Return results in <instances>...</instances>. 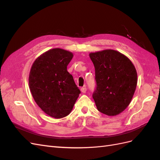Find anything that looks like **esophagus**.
<instances>
[{
    "label": "esophagus",
    "mask_w": 160,
    "mask_h": 160,
    "mask_svg": "<svg viewBox=\"0 0 160 160\" xmlns=\"http://www.w3.org/2000/svg\"><path fill=\"white\" fill-rule=\"evenodd\" d=\"M81 91L82 93H86V91H87V88H85V87H84V88H82L81 89Z\"/></svg>",
    "instance_id": "34e87169"
}]
</instances>
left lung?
<instances>
[{
  "label": "left lung",
  "instance_id": "1",
  "mask_svg": "<svg viewBox=\"0 0 160 160\" xmlns=\"http://www.w3.org/2000/svg\"><path fill=\"white\" fill-rule=\"evenodd\" d=\"M89 57L95 70L93 98L97 108L109 116L119 115L128 107L136 89L135 66L128 57L113 49L90 52Z\"/></svg>",
  "mask_w": 160,
  "mask_h": 160
}]
</instances>
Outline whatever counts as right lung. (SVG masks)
Returning a JSON list of instances; mask_svg holds the SVG:
<instances>
[{
    "instance_id": "obj_1",
    "label": "right lung",
    "mask_w": 160,
    "mask_h": 160,
    "mask_svg": "<svg viewBox=\"0 0 160 160\" xmlns=\"http://www.w3.org/2000/svg\"><path fill=\"white\" fill-rule=\"evenodd\" d=\"M72 52L55 48L34 61L28 84L36 103L49 116L60 119L68 115L81 93L67 67Z\"/></svg>"
}]
</instances>
